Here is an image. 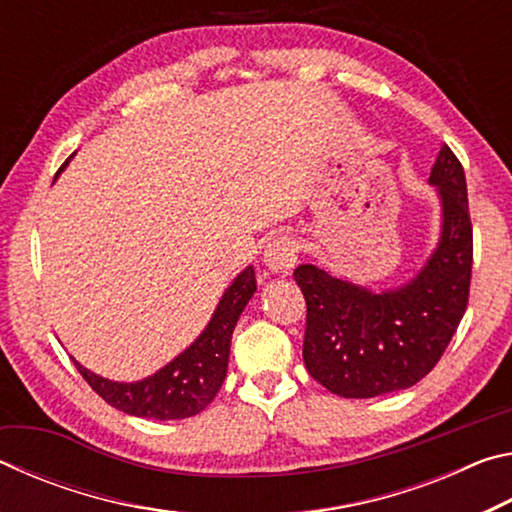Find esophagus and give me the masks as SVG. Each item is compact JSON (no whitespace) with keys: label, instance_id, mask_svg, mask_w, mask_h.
<instances>
[{"label":"esophagus","instance_id":"esophagus-1","mask_svg":"<svg viewBox=\"0 0 512 512\" xmlns=\"http://www.w3.org/2000/svg\"><path fill=\"white\" fill-rule=\"evenodd\" d=\"M262 259L271 273H289L298 262V241L289 235L275 237L266 244Z\"/></svg>","mask_w":512,"mask_h":512}]
</instances>
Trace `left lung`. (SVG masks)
<instances>
[{"instance_id":"1","label":"left lung","mask_w":512,"mask_h":512,"mask_svg":"<svg viewBox=\"0 0 512 512\" xmlns=\"http://www.w3.org/2000/svg\"><path fill=\"white\" fill-rule=\"evenodd\" d=\"M429 185L440 235L427 262L400 287L372 291L316 264L293 271L307 300L302 359L329 393L368 400L404 391L443 357L470 298L472 223L465 171L447 144Z\"/></svg>"}]
</instances>
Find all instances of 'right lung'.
Here are the masks:
<instances>
[{
	"label": "right lung",
	"mask_w": 512,
	"mask_h": 512,
	"mask_svg": "<svg viewBox=\"0 0 512 512\" xmlns=\"http://www.w3.org/2000/svg\"><path fill=\"white\" fill-rule=\"evenodd\" d=\"M255 291V271L253 266H246L223 291L210 323L196 336L194 343L178 357H173L167 366L144 379L112 381L81 366L74 357L72 361L83 379L94 388V393L119 411L149 420L192 418L219 393L225 372H228L232 332Z\"/></svg>",
	"instance_id": "right-lung-1"
}]
</instances>
